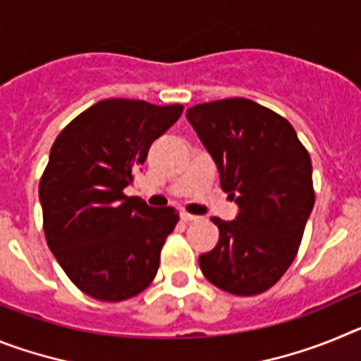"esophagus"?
<instances>
[{"label":"esophagus","instance_id":"obj_1","mask_svg":"<svg viewBox=\"0 0 361 361\" xmlns=\"http://www.w3.org/2000/svg\"><path fill=\"white\" fill-rule=\"evenodd\" d=\"M199 219L200 216L190 215V213H186V212H180V220H183V222H186V224H190V222H197Z\"/></svg>","mask_w":361,"mask_h":361}]
</instances>
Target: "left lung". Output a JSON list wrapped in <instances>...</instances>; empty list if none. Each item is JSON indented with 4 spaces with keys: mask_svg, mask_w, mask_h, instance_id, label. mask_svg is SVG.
I'll use <instances>...</instances> for the list:
<instances>
[{
    "mask_svg": "<svg viewBox=\"0 0 361 361\" xmlns=\"http://www.w3.org/2000/svg\"><path fill=\"white\" fill-rule=\"evenodd\" d=\"M186 119L208 149L237 216H213L219 242L199 257L204 276L238 296L275 286L295 260L314 206L307 149L288 121L250 99L197 104Z\"/></svg>",
    "mask_w": 361,
    "mask_h": 361,
    "instance_id": "left-lung-1",
    "label": "left lung"
}]
</instances>
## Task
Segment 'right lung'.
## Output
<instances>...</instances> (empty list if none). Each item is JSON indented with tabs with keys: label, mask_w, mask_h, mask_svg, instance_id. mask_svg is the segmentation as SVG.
Segmentation results:
<instances>
[{
	"label": "right lung",
	"mask_w": 361,
	"mask_h": 361,
	"mask_svg": "<svg viewBox=\"0 0 361 361\" xmlns=\"http://www.w3.org/2000/svg\"><path fill=\"white\" fill-rule=\"evenodd\" d=\"M180 104L104 99L57 135L39 183L44 237L68 279L103 302L139 295L155 279L175 208H152L123 190Z\"/></svg>",
	"instance_id": "add662e5"
}]
</instances>
